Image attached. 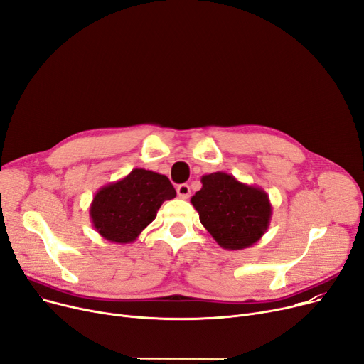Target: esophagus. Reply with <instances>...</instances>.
<instances>
[{
  "mask_svg": "<svg viewBox=\"0 0 364 364\" xmlns=\"http://www.w3.org/2000/svg\"><path fill=\"white\" fill-rule=\"evenodd\" d=\"M177 195L181 198V199H188L190 198V187L187 184H180L177 187Z\"/></svg>",
  "mask_w": 364,
  "mask_h": 364,
  "instance_id": "esophagus-1",
  "label": "esophagus"
}]
</instances>
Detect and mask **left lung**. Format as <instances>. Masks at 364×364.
<instances>
[{"mask_svg": "<svg viewBox=\"0 0 364 364\" xmlns=\"http://www.w3.org/2000/svg\"><path fill=\"white\" fill-rule=\"evenodd\" d=\"M202 188L190 202L215 242L228 251L255 245L270 225L273 208L261 187L240 183L218 171L200 178Z\"/></svg>", "mask_w": 364, "mask_h": 364, "instance_id": "1", "label": "left lung"}]
</instances>
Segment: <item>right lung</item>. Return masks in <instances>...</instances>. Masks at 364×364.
Returning <instances> with one entry per match:
<instances>
[{
    "instance_id": "add662e5",
    "label": "right lung",
    "mask_w": 364,
    "mask_h": 364,
    "mask_svg": "<svg viewBox=\"0 0 364 364\" xmlns=\"http://www.w3.org/2000/svg\"><path fill=\"white\" fill-rule=\"evenodd\" d=\"M176 195L166 176L136 168L94 195L90 218L103 239L121 245L132 243L156 218L161 205Z\"/></svg>"
}]
</instances>
